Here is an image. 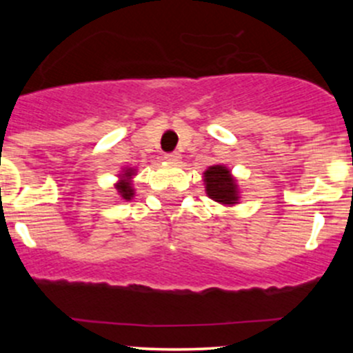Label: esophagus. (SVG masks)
I'll return each instance as SVG.
<instances>
[{
    "instance_id": "34e87169",
    "label": "esophagus",
    "mask_w": 353,
    "mask_h": 353,
    "mask_svg": "<svg viewBox=\"0 0 353 353\" xmlns=\"http://www.w3.org/2000/svg\"><path fill=\"white\" fill-rule=\"evenodd\" d=\"M163 159H165L169 163H179L181 154L179 152H169V154L163 155Z\"/></svg>"
}]
</instances>
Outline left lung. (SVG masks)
<instances>
[{"label": "left lung", "mask_w": 353, "mask_h": 353, "mask_svg": "<svg viewBox=\"0 0 353 353\" xmlns=\"http://www.w3.org/2000/svg\"><path fill=\"white\" fill-rule=\"evenodd\" d=\"M206 194L213 201L234 205L237 201V186L229 170L223 165H213L205 172Z\"/></svg>", "instance_id": "1"}]
</instances>
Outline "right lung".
I'll list each match as a JSON object with an SVG mask.
<instances>
[{"mask_svg":"<svg viewBox=\"0 0 353 353\" xmlns=\"http://www.w3.org/2000/svg\"><path fill=\"white\" fill-rule=\"evenodd\" d=\"M131 174H133V172H131V170H130V172H126V174H124V176L130 177ZM116 188H117V191H119L121 196H123V199H131V198H133V194H134L133 193V188H131V184L128 183V181H121V183L117 184Z\"/></svg>","mask_w":353,"mask_h":353,"instance_id":"add662e5","label":"right lung"}]
</instances>
